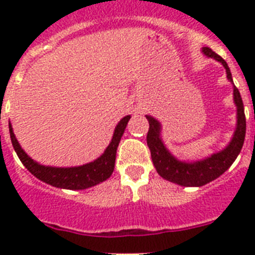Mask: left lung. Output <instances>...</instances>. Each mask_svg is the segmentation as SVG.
I'll list each match as a JSON object with an SVG mask.
<instances>
[{
    "label": "left lung",
    "mask_w": 255,
    "mask_h": 255,
    "mask_svg": "<svg viewBox=\"0 0 255 255\" xmlns=\"http://www.w3.org/2000/svg\"><path fill=\"white\" fill-rule=\"evenodd\" d=\"M202 53L205 54L206 57L213 58V59L220 62L225 67L228 79L233 82L229 66L218 54L214 53L213 50L209 49V47H204ZM233 95L234 103L237 106V128L234 132L233 139L225 149H222L217 153H213L204 160L193 161V163L192 161L190 163L180 161L173 155H170V152L165 148L163 140L160 137V131H161L160 123L155 118L145 115V118L149 122L147 144L149 147V151H151L153 165L161 177L181 186H202L220 177L225 170L229 169L230 165L234 163V160L237 159V156L241 152L246 133V118L245 111H244V103H242V98L236 86H234Z\"/></svg>",
    "instance_id": "8db88e82"
}]
</instances>
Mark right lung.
I'll return each instance as SVG.
<instances>
[{
  "label": "right lung",
  "mask_w": 255,
  "mask_h": 255,
  "mask_svg": "<svg viewBox=\"0 0 255 255\" xmlns=\"http://www.w3.org/2000/svg\"><path fill=\"white\" fill-rule=\"evenodd\" d=\"M131 119V116H124L120 120L115 128L114 136L110 145L106 148V151L100 157L94 160L92 163L85 164L81 167H71V168H57V167H45L34 161L31 157L27 156L23 149L21 148L18 140L15 139L13 128L9 127L10 139L13 144L14 151L17 152L18 157L22 161V164L27 168L30 173L34 174L35 177L39 178L41 181L50 184L55 188H62V189H71L79 190L91 188V186L103 182L107 180L114 172L115 168V159H116V149L120 143V139L124 133V129L127 127L128 120Z\"/></svg>",
  "instance_id": "1"
}]
</instances>
